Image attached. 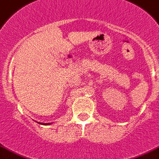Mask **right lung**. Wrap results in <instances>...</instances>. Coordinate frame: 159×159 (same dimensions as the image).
Returning a JSON list of instances; mask_svg holds the SVG:
<instances>
[{"mask_svg":"<svg viewBox=\"0 0 159 159\" xmlns=\"http://www.w3.org/2000/svg\"><path fill=\"white\" fill-rule=\"evenodd\" d=\"M37 123L40 124H44V125H49V124H51V123H48V124H43V123H39V122H37Z\"/></svg>","mask_w":159,"mask_h":159,"instance_id":"right-lung-1","label":"right lung"}]
</instances>
